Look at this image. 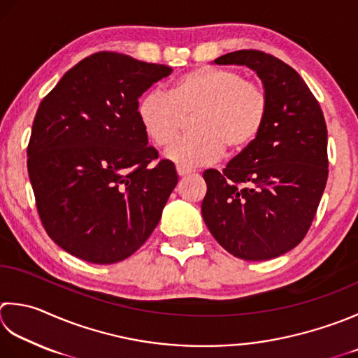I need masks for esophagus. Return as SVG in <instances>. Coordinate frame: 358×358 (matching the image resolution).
<instances>
[{"label": "esophagus", "instance_id": "obj_1", "mask_svg": "<svg viewBox=\"0 0 358 358\" xmlns=\"http://www.w3.org/2000/svg\"><path fill=\"white\" fill-rule=\"evenodd\" d=\"M177 173L180 175V177H187V175H191L192 171L191 169H186V167H177Z\"/></svg>", "mask_w": 358, "mask_h": 358}]
</instances>
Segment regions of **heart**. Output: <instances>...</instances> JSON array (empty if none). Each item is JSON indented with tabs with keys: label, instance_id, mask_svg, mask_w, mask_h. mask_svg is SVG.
I'll use <instances>...</instances> for the list:
<instances>
[{
	"label": "heart",
	"instance_id": "heart-1",
	"mask_svg": "<svg viewBox=\"0 0 358 358\" xmlns=\"http://www.w3.org/2000/svg\"><path fill=\"white\" fill-rule=\"evenodd\" d=\"M194 115L195 135L166 149V158L186 169L214 163L225 147L241 152L253 143L267 115V96L236 69L203 66L180 77L171 94L153 88L138 102L139 122L157 145L169 144Z\"/></svg>",
	"mask_w": 358,
	"mask_h": 358
}]
</instances>
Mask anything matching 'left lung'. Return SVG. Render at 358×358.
I'll return each mask as SVG.
<instances>
[{
    "mask_svg": "<svg viewBox=\"0 0 358 358\" xmlns=\"http://www.w3.org/2000/svg\"><path fill=\"white\" fill-rule=\"evenodd\" d=\"M214 63L253 69L267 115L255 141L223 172H203L201 215L228 253L268 261L295 248L317 214L327 181L326 121L309 87L282 60L243 49Z\"/></svg>",
    "mask_w": 358,
    "mask_h": 358,
    "instance_id": "left-lung-1",
    "label": "left lung"
}]
</instances>
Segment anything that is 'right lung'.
I'll return each mask as SVG.
<instances>
[{"mask_svg": "<svg viewBox=\"0 0 358 358\" xmlns=\"http://www.w3.org/2000/svg\"><path fill=\"white\" fill-rule=\"evenodd\" d=\"M171 66L96 52L59 80L37 110L27 172L48 236L91 264L131 256L157 228L178 175L138 117V99Z\"/></svg>", "mask_w": 358, "mask_h": 358, "instance_id": "obj_1", "label": "right lung"}]
</instances>
